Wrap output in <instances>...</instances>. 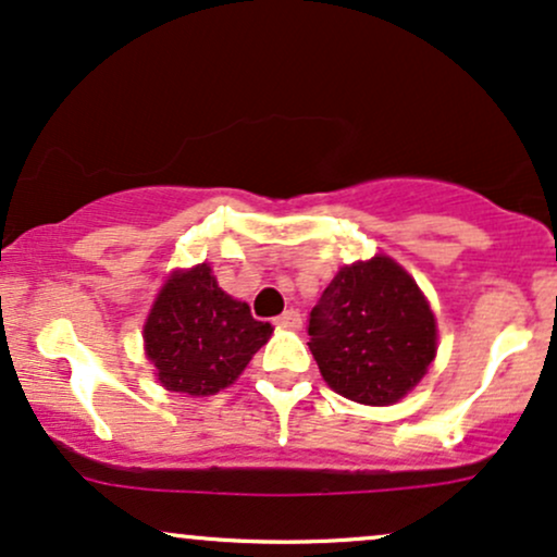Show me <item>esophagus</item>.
<instances>
[{"instance_id": "obj_1", "label": "esophagus", "mask_w": 557, "mask_h": 557, "mask_svg": "<svg viewBox=\"0 0 557 557\" xmlns=\"http://www.w3.org/2000/svg\"><path fill=\"white\" fill-rule=\"evenodd\" d=\"M274 324H277V327H283V330H298L304 322H300V314L296 309H287L277 319H274Z\"/></svg>"}]
</instances>
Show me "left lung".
<instances>
[{"label": "left lung", "instance_id": "8db88e82", "mask_svg": "<svg viewBox=\"0 0 557 557\" xmlns=\"http://www.w3.org/2000/svg\"><path fill=\"white\" fill-rule=\"evenodd\" d=\"M324 382L363 406L398 403L437 356V322L413 277L389 257L343 267L309 317Z\"/></svg>", "mask_w": 557, "mask_h": 557}]
</instances>
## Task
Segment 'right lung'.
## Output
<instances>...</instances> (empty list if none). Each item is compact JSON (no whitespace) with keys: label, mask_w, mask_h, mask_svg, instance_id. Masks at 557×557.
I'll use <instances>...</instances> for the list:
<instances>
[{"label":"right lung","mask_w":557,"mask_h":557,"mask_svg":"<svg viewBox=\"0 0 557 557\" xmlns=\"http://www.w3.org/2000/svg\"><path fill=\"white\" fill-rule=\"evenodd\" d=\"M270 335L272 324L257 322L248 304L227 296L209 264L172 272L144 324L157 380L194 398L233 385Z\"/></svg>","instance_id":"obj_1"}]
</instances>
